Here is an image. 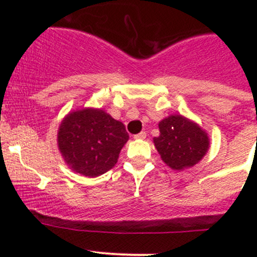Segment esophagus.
Masks as SVG:
<instances>
[{
  "instance_id": "1",
  "label": "esophagus",
  "mask_w": 257,
  "mask_h": 257,
  "mask_svg": "<svg viewBox=\"0 0 257 257\" xmlns=\"http://www.w3.org/2000/svg\"><path fill=\"white\" fill-rule=\"evenodd\" d=\"M145 138H147V133H145V132H141L139 134H136V136H134V139H145Z\"/></svg>"
}]
</instances>
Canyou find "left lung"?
Returning a JSON list of instances; mask_svg holds the SVG:
<instances>
[{"label":"left lung","instance_id":"left-lung-1","mask_svg":"<svg viewBox=\"0 0 257 257\" xmlns=\"http://www.w3.org/2000/svg\"><path fill=\"white\" fill-rule=\"evenodd\" d=\"M159 137L153 139L163 162L173 170L198 164L210 148L208 133L181 114H172L159 121Z\"/></svg>","mask_w":257,"mask_h":257}]
</instances>
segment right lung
Listing matches in <instances>:
<instances>
[{
  "instance_id": "right-lung-1",
  "label": "right lung",
  "mask_w": 257,
  "mask_h": 257,
  "mask_svg": "<svg viewBox=\"0 0 257 257\" xmlns=\"http://www.w3.org/2000/svg\"><path fill=\"white\" fill-rule=\"evenodd\" d=\"M129 136L121 121L100 108H82L62 119L57 144L71 170L88 178L104 174L116 164Z\"/></svg>"
}]
</instances>
